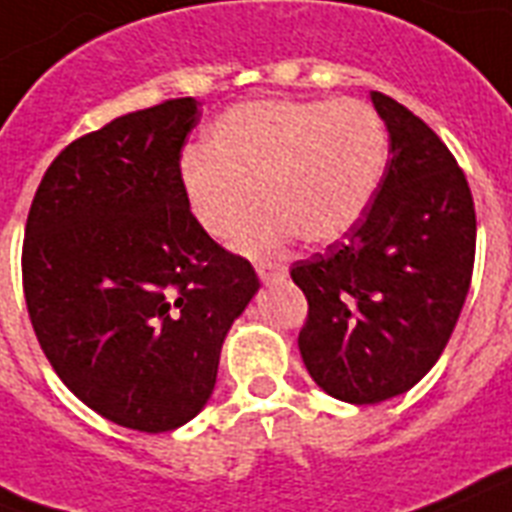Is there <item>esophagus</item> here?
<instances>
[{
  "mask_svg": "<svg viewBox=\"0 0 512 512\" xmlns=\"http://www.w3.org/2000/svg\"><path fill=\"white\" fill-rule=\"evenodd\" d=\"M256 272H259L261 280H274V277H282L285 274V266L282 264H259L256 266Z\"/></svg>",
  "mask_w": 512,
  "mask_h": 512,
  "instance_id": "esophagus-1",
  "label": "esophagus"
}]
</instances>
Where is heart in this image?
<instances>
[{
	"label": "heart",
	"mask_w": 512,
	"mask_h": 512,
	"mask_svg": "<svg viewBox=\"0 0 512 512\" xmlns=\"http://www.w3.org/2000/svg\"><path fill=\"white\" fill-rule=\"evenodd\" d=\"M390 138L377 109L358 99H259L214 122L206 149L185 151L180 185L190 214L217 240L240 232L253 256L282 248L295 232L329 246L358 225L377 196Z\"/></svg>",
	"instance_id": "b5f03b06"
}]
</instances>
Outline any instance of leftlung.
Here are the masks:
<instances>
[{
  "mask_svg": "<svg viewBox=\"0 0 512 512\" xmlns=\"http://www.w3.org/2000/svg\"><path fill=\"white\" fill-rule=\"evenodd\" d=\"M390 162L363 219L324 253L295 261L308 301L298 335L308 374L332 398L371 405L426 377L458 324L476 256L463 170L424 120L371 91Z\"/></svg>",
  "mask_w": 512,
  "mask_h": 512,
  "instance_id": "left-lung-1",
  "label": "left lung"
}]
</instances>
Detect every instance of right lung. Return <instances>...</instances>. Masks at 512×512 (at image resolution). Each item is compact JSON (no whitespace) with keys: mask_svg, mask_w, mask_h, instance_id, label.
Masks as SVG:
<instances>
[{"mask_svg":"<svg viewBox=\"0 0 512 512\" xmlns=\"http://www.w3.org/2000/svg\"><path fill=\"white\" fill-rule=\"evenodd\" d=\"M193 96L122 114L59 151L33 196L23 293L38 345L88 408L172 432L211 398L227 329L259 290L180 185Z\"/></svg>","mask_w":512,"mask_h":512,"instance_id":"right-lung-1","label":"right lung"}]
</instances>
